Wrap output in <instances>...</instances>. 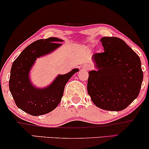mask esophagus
<instances>
[{
	"instance_id": "obj_1",
	"label": "esophagus",
	"mask_w": 149,
	"mask_h": 149,
	"mask_svg": "<svg viewBox=\"0 0 149 149\" xmlns=\"http://www.w3.org/2000/svg\"><path fill=\"white\" fill-rule=\"evenodd\" d=\"M82 69L83 70H89L90 69V66L88 65H84L82 66Z\"/></svg>"
}]
</instances>
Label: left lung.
I'll return each mask as SVG.
<instances>
[{
  "label": "left lung",
  "instance_id": "8db88e82",
  "mask_svg": "<svg viewBox=\"0 0 149 149\" xmlns=\"http://www.w3.org/2000/svg\"><path fill=\"white\" fill-rule=\"evenodd\" d=\"M104 52L93 55L97 70L89 72L88 92L96 107L121 111L138 97L143 80L139 56L123 40L104 37Z\"/></svg>",
  "mask_w": 149,
  "mask_h": 149
}]
</instances>
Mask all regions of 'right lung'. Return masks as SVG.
Instances as JSON below:
<instances>
[{"label": "right lung", "mask_w": 149, "mask_h": 149, "mask_svg": "<svg viewBox=\"0 0 149 149\" xmlns=\"http://www.w3.org/2000/svg\"><path fill=\"white\" fill-rule=\"evenodd\" d=\"M62 40L49 38L39 40L26 46L13 61L9 78V90L15 105L32 116L51 112L60 103L64 88L73 74L79 71L73 69L68 74L59 75L53 84L44 89H37L31 84L29 73L38 57L57 49Z\"/></svg>", "instance_id": "obj_1"}]
</instances>
